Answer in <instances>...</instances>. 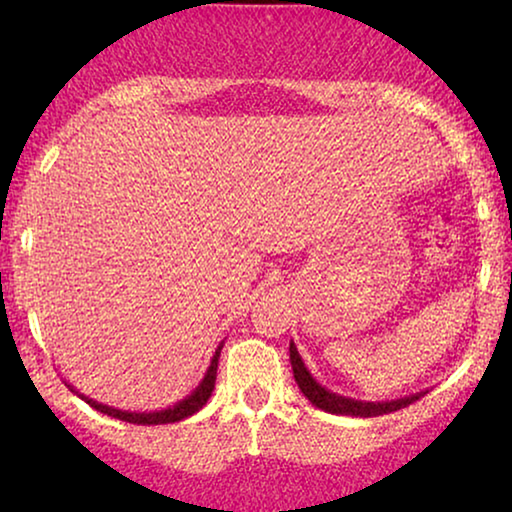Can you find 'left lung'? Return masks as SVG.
Instances as JSON below:
<instances>
[{
    "instance_id": "1",
    "label": "left lung",
    "mask_w": 512,
    "mask_h": 512,
    "mask_svg": "<svg viewBox=\"0 0 512 512\" xmlns=\"http://www.w3.org/2000/svg\"><path fill=\"white\" fill-rule=\"evenodd\" d=\"M291 354V368H293V377H296L300 391H303L305 398H310L312 405L317 408L331 412V415H352V417H377V415H389V412H396L405 408V405L415 403L422 394L408 396V398H398V401H389V403H363V401H352V398L331 394L326 391L317 380L310 375V370L305 368L303 359H300L296 345L291 342L289 347Z\"/></svg>"
}]
</instances>
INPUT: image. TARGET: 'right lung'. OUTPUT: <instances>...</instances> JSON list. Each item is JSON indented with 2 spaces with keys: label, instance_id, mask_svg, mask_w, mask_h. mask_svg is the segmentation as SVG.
<instances>
[{
  "label": "right lung",
  "instance_id": "obj_1",
  "mask_svg": "<svg viewBox=\"0 0 512 512\" xmlns=\"http://www.w3.org/2000/svg\"><path fill=\"white\" fill-rule=\"evenodd\" d=\"M221 347L216 349V354H214V359H212V366H209L205 380L200 382V387L195 389L191 396L184 398V401L174 405V408H167V410H160V412H123V410L109 408V405L97 403V401H93V398H86V396H81V398L90 405V408L100 410V412H104V415H109V417L121 419V422H130V424H172V422H181V419L191 417L193 412H198L202 405L207 403V398L212 396L214 384H216V368H219Z\"/></svg>",
  "mask_w": 512,
  "mask_h": 512
}]
</instances>
